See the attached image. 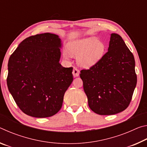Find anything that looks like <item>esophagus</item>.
<instances>
[{"label":"esophagus","instance_id":"1","mask_svg":"<svg viewBox=\"0 0 147 147\" xmlns=\"http://www.w3.org/2000/svg\"><path fill=\"white\" fill-rule=\"evenodd\" d=\"M73 74L74 77L78 76L80 74V71L76 67H74L73 71Z\"/></svg>","mask_w":147,"mask_h":147}]
</instances>
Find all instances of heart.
I'll return each mask as SVG.
<instances>
[{"label":"heart","instance_id":"obj_1","mask_svg":"<svg viewBox=\"0 0 147 147\" xmlns=\"http://www.w3.org/2000/svg\"><path fill=\"white\" fill-rule=\"evenodd\" d=\"M106 50V45L96 37H89L77 39L69 43L68 51L71 55L77 57V62L81 66L89 67L93 66L102 58ZM63 57L69 58L67 52Z\"/></svg>","mask_w":147,"mask_h":147}]
</instances>
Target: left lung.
I'll return each mask as SVG.
<instances>
[{
	"instance_id": "8db88e82",
	"label": "left lung",
	"mask_w": 147,
	"mask_h": 147,
	"mask_svg": "<svg viewBox=\"0 0 147 147\" xmlns=\"http://www.w3.org/2000/svg\"><path fill=\"white\" fill-rule=\"evenodd\" d=\"M92 111L101 115L128 108L137 84L133 54L119 34H111L108 52L80 74Z\"/></svg>"
}]
</instances>
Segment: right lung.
<instances>
[{"mask_svg": "<svg viewBox=\"0 0 147 147\" xmlns=\"http://www.w3.org/2000/svg\"><path fill=\"white\" fill-rule=\"evenodd\" d=\"M61 39L44 33L21 42L9 57L7 85L20 109L37 118L55 115L73 80V67L59 63Z\"/></svg>", "mask_w": 147, "mask_h": 147, "instance_id": "obj_1", "label": "right lung"}]
</instances>
